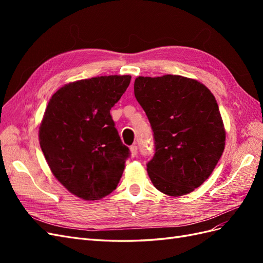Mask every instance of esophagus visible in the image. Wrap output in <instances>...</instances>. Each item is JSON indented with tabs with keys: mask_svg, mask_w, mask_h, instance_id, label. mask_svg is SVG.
<instances>
[{
	"mask_svg": "<svg viewBox=\"0 0 263 263\" xmlns=\"http://www.w3.org/2000/svg\"><path fill=\"white\" fill-rule=\"evenodd\" d=\"M130 154L133 157H136L138 154V147L136 145H134L130 147Z\"/></svg>",
	"mask_w": 263,
	"mask_h": 263,
	"instance_id": "1",
	"label": "esophagus"
}]
</instances>
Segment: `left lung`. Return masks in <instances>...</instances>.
Wrapping results in <instances>:
<instances>
[{"mask_svg":"<svg viewBox=\"0 0 263 263\" xmlns=\"http://www.w3.org/2000/svg\"><path fill=\"white\" fill-rule=\"evenodd\" d=\"M134 92L154 132L147 171L157 190L185 195L209 179L225 148L217 102L201 82L181 76L138 77Z\"/></svg>","mask_w":263,"mask_h":263,"instance_id":"8db88e82","label":"left lung"}]
</instances>
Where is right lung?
<instances>
[{"label": "right lung", "instance_id": "obj_1", "mask_svg": "<svg viewBox=\"0 0 263 263\" xmlns=\"http://www.w3.org/2000/svg\"><path fill=\"white\" fill-rule=\"evenodd\" d=\"M130 76H104L63 85L45 110L39 144L49 168L70 193L101 200L116 189L130 153L109 110Z\"/></svg>", "mask_w": 263, "mask_h": 263}]
</instances>
